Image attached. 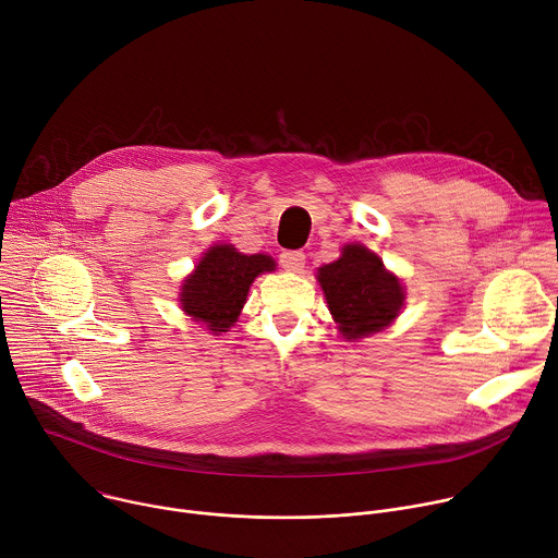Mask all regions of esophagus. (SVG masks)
I'll list each match as a JSON object with an SVG mask.
<instances>
[{"label": "esophagus", "instance_id": "34e87169", "mask_svg": "<svg viewBox=\"0 0 558 558\" xmlns=\"http://www.w3.org/2000/svg\"><path fill=\"white\" fill-rule=\"evenodd\" d=\"M304 252H293V250H287L280 254V265L287 269V271H300L304 267Z\"/></svg>", "mask_w": 558, "mask_h": 558}]
</instances>
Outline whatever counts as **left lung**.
<instances>
[{
    "instance_id": "1",
    "label": "left lung",
    "mask_w": 558,
    "mask_h": 558,
    "mask_svg": "<svg viewBox=\"0 0 558 558\" xmlns=\"http://www.w3.org/2000/svg\"><path fill=\"white\" fill-rule=\"evenodd\" d=\"M317 282L347 340L381 331L404 302L400 280L362 245H347L340 260L317 269Z\"/></svg>"
}]
</instances>
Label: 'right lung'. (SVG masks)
Listing matches in <instances>:
<instances>
[{"mask_svg": "<svg viewBox=\"0 0 558 558\" xmlns=\"http://www.w3.org/2000/svg\"><path fill=\"white\" fill-rule=\"evenodd\" d=\"M274 267L276 263L265 254L245 256L231 245H216L185 280L181 289L183 311L207 325L209 331L222 333L235 323L254 278L274 271Z\"/></svg>", "mask_w": 558, "mask_h": 558, "instance_id": "add662e5", "label": "right lung"}]
</instances>
